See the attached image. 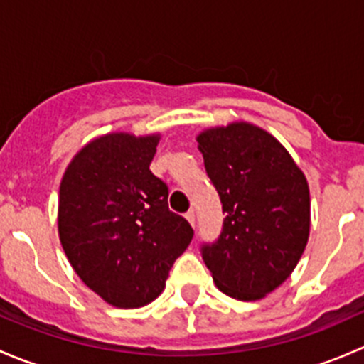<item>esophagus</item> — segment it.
I'll use <instances>...</instances> for the list:
<instances>
[{"label": "esophagus", "mask_w": 364, "mask_h": 364, "mask_svg": "<svg viewBox=\"0 0 364 364\" xmlns=\"http://www.w3.org/2000/svg\"><path fill=\"white\" fill-rule=\"evenodd\" d=\"M186 220H188V222H190V225H192V227H196V213H193V211H188V213H186Z\"/></svg>", "instance_id": "34e87169"}]
</instances>
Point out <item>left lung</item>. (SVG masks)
Here are the masks:
<instances>
[{
    "label": "left lung",
    "instance_id": "1",
    "mask_svg": "<svg viewBox=\"0 0 364 364\" xmlns=\"http://www.w3.org/2000/svg\"><path fill=\"white\" fill-rule=\"evenodd\" d=\"M225 213L222 232L200 252L216 287L255 301L284 284L310 234V190L301 168L271 134L230 123L197 137Z\"/></svg>",
    "mask_w": 364,
    "mask_h": 364
}]
</instances>
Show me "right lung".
I'll use <instances>...</instances> for the list:
<instances>
[{"mask_svg": "<svg viewBox=\"0 0 364 364\" xmlns=\"http://www.w3.org/2000/svg\"><path fill=\"white\" fill-rule=\"evenodd\" d=\"M159 135L107 134L84 146L60 186L58 229L80 280L109 304L139 308L161 294L193 229L168 209L149 171Z\"/></svg>", "mask_w": 364, "mask_h": 364, "instance_id": "add662e5", "label": "right lung"}]
</instances>
